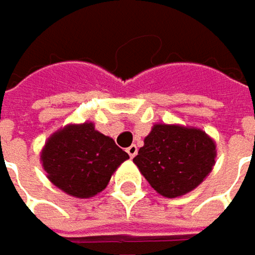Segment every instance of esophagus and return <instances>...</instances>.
<instances>
[{
	"label": "esophagus",
	"mask_w": 255,
	"mask_h": 255,
	"mask_svg": "<svg viewBox=\"0 0 255 255\" xmlns=\"http://www.w3.org/2000/svg\"><path fill=\"white\" fill-rule=\"evenodd\" d=\"M126 152L129 154V156H130V158H133V156L137 154V146L136 145H130L129 148H126Z\"/></svg>",
	"instance_id": "1"
}]
</instances>
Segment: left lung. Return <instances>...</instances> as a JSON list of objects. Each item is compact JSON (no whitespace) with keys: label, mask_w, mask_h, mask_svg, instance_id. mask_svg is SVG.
Masks as SVG:
<instances>
[{"label":"left lung","mask_w":255,"mask_h":255,"mask_svg":"<svg viewBox=\"0 0 255 255\" xmlns=\"http://www.w3.org/2000/svg\"><path fill=\"white\" fill-rule=\"evenodd\" d=\"M215 158L216 145L203 130L159 123L133 162L156 193L174 199L194 190L209 175Z\"/></svg>","instance_id":"1"}]
</instances>
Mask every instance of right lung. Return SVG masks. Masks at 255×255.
Instances as JSON below:
<instances>
[{
	"label": "right lung",
	"instance_id": "1",
	"mask_svg": "<svg viewBox=\"0 0 255 255\" xmlns=\"http://www.w3.org/2000/svg\"><path fill=\"white\" fill-rule=\"evenodd\" d=\"M129 155L90 122L69 125L47 139L40 155L47 178L69 196L87 199L106 189Z\"/></svg>",
	"mask_w": 255,
	"mask_h": 255
}]
</instances>
